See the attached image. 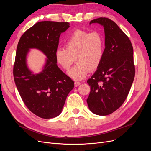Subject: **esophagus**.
Listing matches in <instances>:
<instances>
[{
	"mask_svg": "<svg viewBox=\"0 0 151 151\" xmlns=\"http://www.w3.org/2000/svg\"><path fill=\"white\" fill-rule=\"evenodd\" d=\"M80 84H81V83H79V82H77V81H76L75 83H74V86H75V87L79 86Z\"/></svg>",
	"mask_w": 151,
	"mask_h": 151,
	"instance_id": "1",
	"label": "esophagus"
}]
</instances>
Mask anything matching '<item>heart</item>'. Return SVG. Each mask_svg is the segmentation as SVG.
Segmentation results:
<instances>
[{
    "mask_svg": "<svg viewBox=\"0 0 151 151\" xmlns=\"http://www.w3.org/2000/svg\"><path fill=\"white\" fill-rule=\"evenodd\" d=\"M65 48H58L55 52V59L62 69L68 70L74 63L76 65L68 72L74 80H82L89 70L99 67L104 57V39L98 31L76 30L65 42Z\"/></svg>",
    "mask_w": 151,
    "mask_h": 151,
    "instance_id": "1",
    "label": "heart"
}]
</instances>
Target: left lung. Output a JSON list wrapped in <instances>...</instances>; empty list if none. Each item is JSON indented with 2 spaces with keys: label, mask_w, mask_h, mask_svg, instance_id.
<instances>
[{
  "label": "left lung",
  "mask_w": 151,
  "mask_h": 151,
  "mask_svg": "<svg viewBox=\"0 0 151 151\" xmlns=\"http://www.w3.org/2000/svg\"><path fill=\"white\" fill-rule=\"evenodd\" d=\"M103 26L105 48L102 62L87 83L91 92L87 99L90 110L108 115L124 103L135 77L134 50L130 40L115 22L106 17L91 21Z\"/></svg>",
  "instance_id": "1"
}]
</instances>
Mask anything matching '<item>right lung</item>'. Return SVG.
<instances>
[{"instance_id":"add662e5","label":"right lung","mask_w":151,"mask_h":151,"mask_svg":"<svg viewBox=\"0 0 151 151\" xmlns=\"http://www.w3.org/2000/svg\"><path fill=\"white\" fill-rule=\"evenodd\" d=\"M69 24L38 22L24 32L17 44L13 68L17 89L27 108L45 119L60 115L67 95L74 88V81L58 68L55 59L59 38ZM30 48L40 49L48 58L43 70L37 75L27 67L26 56Z\"/></svg>"}]
</instances>
